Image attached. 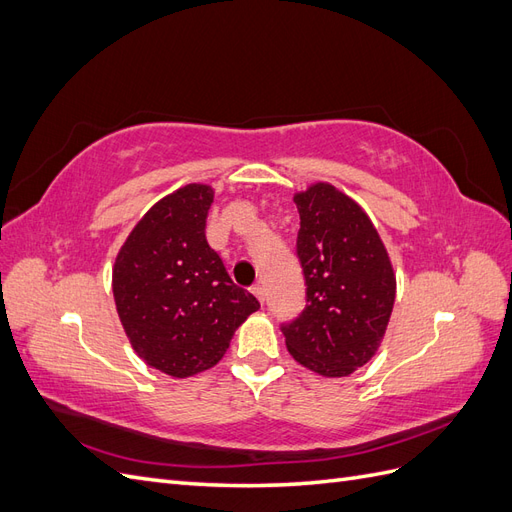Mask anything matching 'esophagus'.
<instances>
[{
  "label": "esophagus",
  "mask_w": 512,
  "mask_h": 512,
  "mask_svg": "<svg viewBox=\"0 0 512 512\" xmlns=\"http://www.w3.org/2000/svg\"><path fill=\"white\" fill-rule=\"evenodd\" d=\"M252 292H254V297H256L260 303H265V288H262L260 284H254V286H252Z\"/></svg>",
  "instance_id": "esophagus-1"
}]
</instances>
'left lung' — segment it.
Masks as SVG:
<instances>
[{"instance_id": "obj_1", "label": "left lung", "mask_w": 512, "mask_h": 512, "mask_svg": "<svg viewBox=\"0 0 512 512\" xmlns=\"http://www.w3.org/2000/svg\"><path fill=\"white\" fill-rule=\"evenodd\" d=\"M305 309L282 327L294 361L324 378H344L380 348L395 303L391 258L369 215L335 185L294 194Z\"/></svg>"}]
</instances>
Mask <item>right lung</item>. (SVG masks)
<instances>
[{"instance_id":"obj_1","label":"right lung","mask_w":512,"mask_h":512,"mask_svg":"<svg viewBox=\"0 0 512 512\" xmlns=\"http://www.w3.org/2000/svg\"><path fill=\"white\" fill-rule=\"evenodd\" d=\"M211 203L205 183L164 196L132 228L113 267L117 314L134 352L173 378L218 365L232 335L260 307L207 243Z\"/></svg>"}]
</instances>
